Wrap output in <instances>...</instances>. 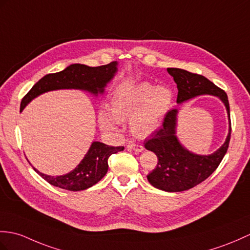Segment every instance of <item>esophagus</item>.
<instances>
[{"label": "esophagus", "instance_id": "obj_1", "mask_svg": "<svg viewBox=\"0 0 250 250\" xmlns=\"http://www.w3.org/2000/svg\"><path fill=\"white\" fill-rule=\"evenodd\" d=\"M127 148L130 150H133V151H136V152H142L144 151V147L142 146L141 144H136L134 142H131L127 144Z\"/></svg>", "mask_w": 250, "mask_h": 250}]
</instances>
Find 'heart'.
<instances>
[{
	"mask_svg": "<svg viewBox=\"0 0 250 250\" xmlns=\"http://www.w3.org/2000/svg\"><path fill=\"white\" fill-rule=\"evenodd\" d=\"M172 101V91L166 86L155 87L149 83L138 84L118 92L111 102V112L101 109L98 119L105 131H113L119 120L130 119L133 134L145 137L158 130Z\"/></svg>",
	"mask_w": 250,
	"mask_h": 250,
	"instance_id": "1",
	"label": "heart"
}]
</instances>
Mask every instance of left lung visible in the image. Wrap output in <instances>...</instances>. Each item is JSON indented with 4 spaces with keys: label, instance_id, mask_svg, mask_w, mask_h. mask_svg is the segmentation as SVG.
<instances>
[{
    "label": "left lung",
    "instance_id": "1",
    "mask_svg": "<svg viewBox=\"0 0 250 250\" xmlns=\"http://www.w3.org/2000/svg\"><path fill=\"white\" fill-rule=\"evenodd\" d=\"M167 71L177 84V103L188 101L201 95L218 97L225 104L229 119V133L226 142L215 152L199 155L188 151L179 142L176 135L178 108L165 115L163 125L145 143V148L158 156V165L147 176L152 187L175 193L189 189L210 177L227 152L231 136L230 106L227 94L200 74L191 73L179 68H167Z\"/></svg>",
    "mask_w": 250,
    "mask_h": 250
}]
</instances>
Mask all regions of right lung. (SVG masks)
Returning a JSON list of instances; mask_svg holds the SVG:
<instances>
[{
    "label": "right lung",
    "mask_w": 250,
    "mask_h": 250,
    "mask_svg": "<svg viewBox=\"0 0 250 250\" xmlns=\"http://www.w3.org/2000/svg\"><path fill=\"white\" fill-rule=\"evenodd\" d=\"M117 62H112L107 65L99 67H88L81 63H73L61 72L46 74L23 97L20 111H22L34 98L50 90L82 89L89 91L95 96L103 94L104 87L117 72ZM125 147L121 146L112 147L100 142H94L81 163L72 171L62 176H48L38 171L36 168H33L40 177L54 187L79 191L89 188L100 181L107 172V160L109 156L118 151H123Z\"/></svg>",
    "instance_id": "add662e5"
}]
</instances>
